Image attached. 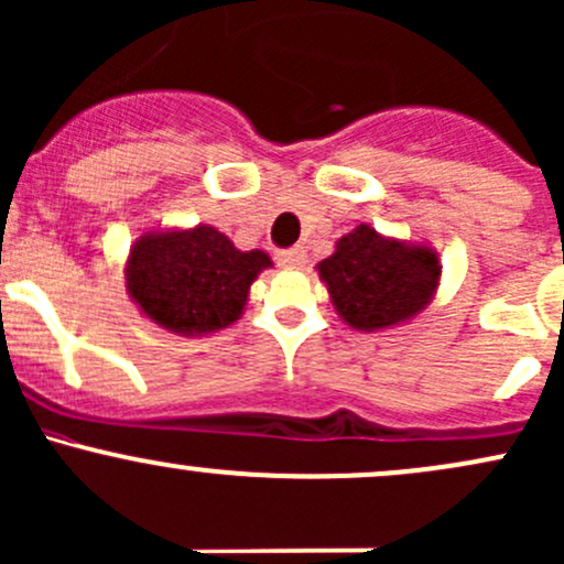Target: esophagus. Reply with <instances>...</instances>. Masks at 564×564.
<instances>
[{"mask_svg": "<svg viewBox=\"0 0 564 564\" xmlns=\"http://www.w3.org/2000/svg\"><path fill=\"white\" fill-rule=\"evenodd\" d=\"M278 264H281V268H286V270H300L302 264L307 262V253H305V249H302V246H294V249H286V251H278Z\"/></svg>", "mask_w": 564, "mask_h": 564, "instance_id": "obj_1", "label": "esophagus"}]
</instances>
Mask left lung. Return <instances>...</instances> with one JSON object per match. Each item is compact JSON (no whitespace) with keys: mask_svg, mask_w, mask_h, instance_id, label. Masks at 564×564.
<instances>
[{"mask_svg":"<svg viewBox=\"0 0 564 564\" xmlns=\"http://www.w3.org/2000/svg\"><path fill=\"white\" fill-rule=\"evenodd\" d=\"M315 270L329 289L334 311L356 332L391 329L423 313L442 278L431 246L386 238L369 225L343 235Z\"/></svg>","mask_w":564,"mask_h":564,"instance_id":"1","label":"left lung"}]
</instances>
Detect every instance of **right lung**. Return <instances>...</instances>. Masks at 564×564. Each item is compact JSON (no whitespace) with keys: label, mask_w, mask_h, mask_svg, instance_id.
Instances as JSON below:
<instances>
[{"label":"right lung","mask_w":564,"mask_h":564,"mask_svg":"<svg viewBox=\"0 0 564 564\" xmlns=\"http://www.w3.org/2000/svg\"><path fill=\"white\" fill-rule=\"evenodd\" d=\"M268 268V253L235 249L212 225L171 227L135 238L126 262V289L160 329L203 337L243 315L251 283Z\"/></svg>","instance_id":"1"}]
</instances>
